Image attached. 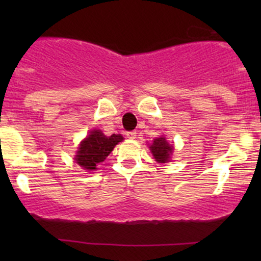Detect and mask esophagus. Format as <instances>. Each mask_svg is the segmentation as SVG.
<instances>
[{"mask_svg": "<svg viewBox=\"0 0 261 261\" xmlns=\"http://www.w3.org/2000/svg\"><path fill=\"white\" fill-rule=\"evenodd\" d=\"M126 136L128 137V139L134 140V139H136L137 133H136V131H127V133H126Z\"/></svg>", "mask_w": 261, "mask_h": 261, "instance_id": "obj_1", "label": "esophagus"}]
</instances>
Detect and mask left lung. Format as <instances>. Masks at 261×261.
Returning a JSON list of instances; mask_svg holds the SVG:
<instances>
[{"instance_id": "1", "label": "left lung", "mask_w": 261, "mask_h": 261, "mask_svg": "<svg viewBox=\"0 0 261 261\" xmlns=\"http://www.w3.org/2000/svg\"><path fill=\"white\" fill-rule=\"evenodd\" d=\"M152 154L155 158V161L160 163H166L169 161V155L173 151V146L169 145L166 141V137H158L153 141L151 146H149Z\"/></svg>"}]
</instances>
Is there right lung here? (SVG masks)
I'll return each instance as SVG.
<instances>
[{
  "mask_svg": "<svg viewBox=\"0 0 261 261\" xmlns=\"http://www.w3.org/2000/svg\"><path fill=\"white\" fill-rule=\"evenodd\" d=\"M121 141V135L113 134L112 136H106L99 130H93L88 137L81 142L74 161L83 169H97L98 164L106 160L115 145H118Z\"/></svg>",
  "mask_w": 261,
  "mask_h": 261,
  "instance_id": "add662e5",
  "label": "right lung"
}]
</instances>
